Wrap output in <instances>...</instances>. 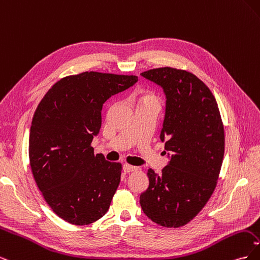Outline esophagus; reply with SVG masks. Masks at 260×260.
<instances>
[{
    "mask_svg": "<svg viewBox=\"0 0 260 260\" xmlns=\"http://www.w3.org/2000/svg\"><path fill=\"white\" fill-rule=\"evenodd\" d=\"M139 168L135 167V166H131V165H123V171L124 172H132V171H137Z\"/></svg>",
    "mask_w": 260,
    "mask_h": 260,
    "instance_id": "esophagus-1",
    "label": "esophagus"
}]
</instances>
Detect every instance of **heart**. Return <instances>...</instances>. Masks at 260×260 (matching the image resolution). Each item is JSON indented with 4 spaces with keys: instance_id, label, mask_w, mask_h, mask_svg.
I'll list each match as a JSON object with an SVG mask.
<instances>
[{
    "instance_id": "1",
    "label": "heart",
    "mask_w": 260,
    "mask_h": 260,
    "mask_svg": "<svg viewBox=\"0 0 260 260\" xmlns=\"http://www.w3.org/2000/svg\"><path fill=\"white\" fill-rule=\"evenodd\" d=\"M153 99H155V96L153 95L152 93H149V92H143V93H142V96H141V100H140V101L153 100Z\"/></svg>"
}]
</instances>
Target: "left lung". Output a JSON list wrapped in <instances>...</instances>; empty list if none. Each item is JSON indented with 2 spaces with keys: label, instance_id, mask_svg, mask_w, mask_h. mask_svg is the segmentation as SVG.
<instances>
[{
  "label": "left lung",
  "instance_id": "8db88e82",
  "mask_svg": "<svg viewBox=\"0 0 260 260\" xmlns=\"http://www.w3.org/2000/svg\"><path fill=\"white\" fill-rule=\"evenodd\" d=\"M141 76L166 95L160 140L172 155L160 174L148 169L140 204L155 223L179 228L199 214L217 185L224 154L221 116L208 86L186 70L161 67Z\"/></svg>",
  "mask_w": 260,
  "mask_h": 260
}]
</instances>
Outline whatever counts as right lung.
I'll use <instances>...</instances> for the list:
<instances>
[{
	"label": "right lung",
	"instance_id": "1",
	"mask_svg": "<svg viewBox=\"0 0 260 260\" xmlns=\"http://www.w3.org/2000/svg\"><path fill=\"white\" fill-rule=\"evenodd\" d=\"M137 76L85 72L55 83L38 105L29 136L32 175L59 218L90 224L103 217L120 182L121 164L91 146L102 125V108Z\"/></svg>",
	"mask_w": 260,
	"mask_h": 260
}]
</instances>
